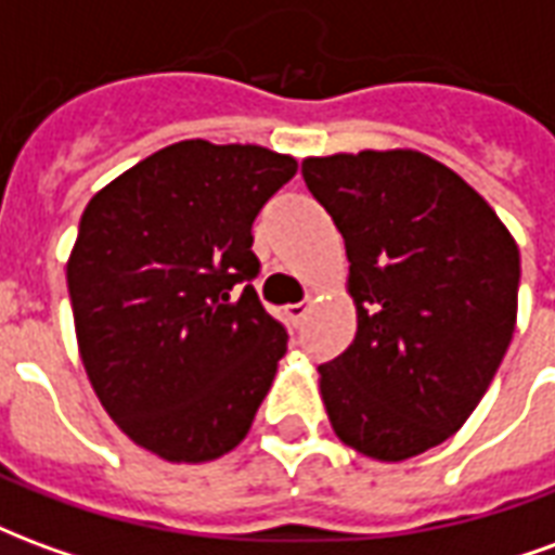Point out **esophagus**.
<instances>
[{"label":"esophagus","mask_w":555,"mask_h":555,"mask_svg":"<svg viewBox=\"0 0 555 555\" xmlns=\"http://www.w3.org/2000/svg\"><path fill=\"white\" fill-rule=\"evenodd\" d=\"M306 312H309V306L306 302H291V306H285V318H288L291 324L297 326L306 318Z\"/></svg>","instance_id":"34e87169"}]
</instances>
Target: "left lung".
I'll return each mask as SVG.
<instances>
[{"instance_id": "8db88e82", "label": "left lung", "mask_w": 555, "mask_h": 555, "mask_svg": "<svg viewBox=\"0 0 555 555\" xmlns=\"http://www.w3.org/2000/svg\"><path fill=\"white\" fill-rule=\"evenodd\" d=\"M345 237L357 336L318 365L338 440L408 461L449 440L488 392L517 321L520 253L493 207L418 151L302 159Z\"/></svg>"}]
</instances>
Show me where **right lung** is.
I'll return each mask as SVG.
<instances>
[{
    "instance_id": "1",
    "label": "right lung",
    "mask_w": 555,
    "mask_h": 555,
    "mask_svg": "<svg viewBox=\"0 0 555 555\" xmlns=\"http://www.w3.org/2000/svg\"><path fill=\"white\" fill-rule=\"evenodd\" d=\"M297 175L261 145L186 139L94 195L67 261L79 357L103 410L175 464L231 452L288 350L258 300L253 222Z\"/></svg>"
}]
</instances>
